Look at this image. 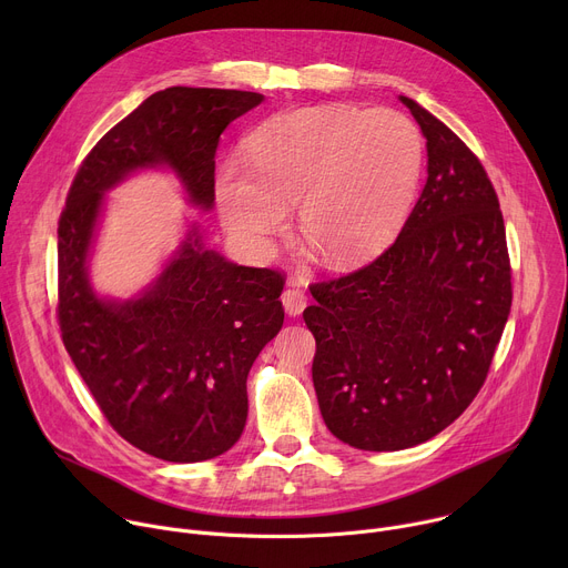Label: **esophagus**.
Segmentation results:
<instances>
[{"instance_id": "1", "label": "esophagus", "mask_w": 568, "mask_h": 568, "mask_svg": "<svg viewBox=\"0 0 568 568\" xmlns=\"http://www.w3.org/2000/svg\"><path fill=\"white\" fill-rule=\"evenodd\" d=\"M281 301H283L285 312L292 314V316H296V314H301V312L305 310V305H307V294H305L301 287L292 285V287H287V290L283 292Z\"/></svg>"}]
</instances>
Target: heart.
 Returning <instances> with one entry per match:
<instances>
[{"mask_svg": "<svg viewBox=\"0 0 568 568\" xmlns=\"http://www.w3.org/2000/svg\"><path fill=\"white\" fill-rule=\"evenodd\" d=\"M425 143L395 110L348 103L298 108L256 125L245 169L224 164L215 204L242 250L263 256L298 209V226L333 265L382 252L407 222L423 175Z\"/></svg>", "mask_w": 568, "mask_h": 568, "instance_id": "1", "label": "heart"}]
</instances>
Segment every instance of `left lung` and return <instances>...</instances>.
Returning a JSON list of instances; mask_svg holds the SVG:
<instances>
[{
  "label": "left lung",
  "instance_id": "8db88e82",
  "mask_svg": "<svg viewBox=\"0 0 568 568\" xmlns=\"http://www.w3.org/2000/svg\"><path fill=\"white\" fill-rule=\"evenodd\" d=\"M427 136V184L393 245L310 285L312 382L328 429L366 452L420 445L449 427L488 377L513 305L497 191L478 156L399 97Z\"/></svg>",
  "mask_w": 568,
  "mask_h": 568
}]
</instances>
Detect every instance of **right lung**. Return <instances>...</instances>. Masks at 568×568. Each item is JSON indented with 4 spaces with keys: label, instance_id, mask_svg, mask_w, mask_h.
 <instances>
[{
    "label": "right lung",
    "instance_id": "obj_1",
    "mask_svg": "<svg viewBox=\"0 0 568 568\" xmlns=\"http://www.w3.org/2000/svg\"><path fill=\"white\" fill-rule=\"evenodd\" d=\"M261 101L256 92L211 88L152 94L90 150L58 220L62 344L110 427L161 460L197 463L237 443L250 368L283 326L285 278L229 263L191 231L141 298L103 301L88 281L103 193L136 169L169 164L189 197L209 209L220 134Z\"/></svg>",
    "mask_w": 568,
    "mask_h": 568
}]
</instances>
